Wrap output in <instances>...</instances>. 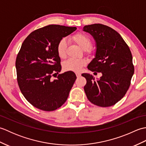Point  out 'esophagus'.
<instances>
[{"instance_id": "esophagus-1", "label": "esophagus", "mask_w": 146, "mask_h": 146, "mask_svg": "<svg viewBox=\"0 0 146 146\" xmlns=\"http://www.w3.org/2000/svg\"><path fill=\"white\" fill-rule=\"evenodd\" d=\"M76 75L77 78H79V77L81 76V74H80V73H76Z\"/></svg>"}]
</instances>
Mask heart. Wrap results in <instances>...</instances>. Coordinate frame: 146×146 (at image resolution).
I'll return each mask as SVG.
<instances>
[{"instance_id":"b5f03b06","label":"heart","mask_w":146,"mask_h":146,"mask_svg":"<svg viewBox=\"0 0 146 146\" xmlns=\"http://www.w3.org/2000/svg\"><path fill=\"white\" fill-rule=\"evenodd\" d=\"M71 41H72L75 44L78 45L83 50H85L86 52H90V47L92 44V40L90 37L86 34L83 33H77L71 37ZM67 44L66 41L64 39L60 40L57 44L56 51L58 56L63 59L66 56ZM86 64V61L83 60L79 59H68L65 61L63 67L65 71H78L81 70L82 67Z\"/></svg>"}]
</instances>
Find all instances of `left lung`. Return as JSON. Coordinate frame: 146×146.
<instances>
[{
    "mask_svg": "<svg viewBox=\"0 0 146 146\" xmlns=\"http://www.w3.org/2000/svg\"><path fill=\"white\" fill-rule=\"evenodd\" d=\"M83 31L91 34L97 44L95 58L88 69L102 73L97 80L90 74L82 75L86 80V97L97 106H112L124 97L131 85L134 73L131 51L119 34L107 26L91 24Z\"/></svg>",
    "mask_w": 146,
    "mask_h": 146,
    "instance_id": "obj_1",
    "label": "left lung"
}]
</instances>
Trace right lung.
<instances>
[{
    "label": "right lung",
    "mask_w": 146,
    "mask_h": 146,
    "mask_svg": "<svg viewBox=\"0 0 146 146\" xmlns=\"http://www.w3.org/2000/svg\"><path fill=\"white\" fill-rule=\"evenodd\" d=\"M76 27L49 25L34 31L19 51L15 68L17 80L24 97L38 109L51 111L63 105L76 79L71 71L59 74L61 60L56 47L60 40Z\"/></svg>",
    "instance_id": "obj_1"
}]
</instances>
